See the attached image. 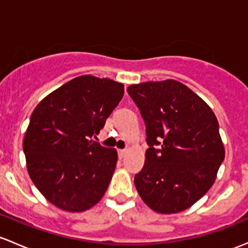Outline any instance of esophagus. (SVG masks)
I'll return each mask as SVG.
<instances>
[{
    "instance_id": "esophagus-1",
    "label": "esophagus",
    "mask_w": 248,
    "mask_h": 248,
    "mask_svg": "<svg viewBox=\"0 0 248 248\" xmlns=\"http://www.w3.org/2000/svg\"><path fill=\"white\" fill-rule=\"evenodd\" d=\"M117 153H119V158L122 159L124 157V155H126L127 152H126V150H119V151H117Z\"/></svg>"
}]
</instances>
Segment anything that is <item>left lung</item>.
Returning <instances> with one entry per match:
<instances>
[{
  "instance_id": "1",
  "label": "left lung",
  "mask_w": 248,
  "mask_h": 248,
  "mask_svg": "<svg viewBox=\"0 0 248 248\" xmlns=\"http://www.w3.org/2000/svg\"><path fill=\"white\" fill-rule=\"evenodd\" d=\"M127 91L145 121L148 145L135 187L155 213L183 212L207 194L225 159L217 119L178 80L132 84Z\"/></svg>"
}]
</instances>
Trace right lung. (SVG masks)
I'll return each instance as SVG.
<instances>
[{
  "label": "right lung",
  "instance_id": "right-lung-1",
  "mask_svg": "<svg viewBox=\"0 0 248 248\" xmlns=\"http://www.w3.org/2000/svg\"><path fill=\"white\" fill-rule=\"evenodd\" d=\"M122 83L84 75L52 91L31 115L23 152L31 179L59 209L80 213L100 202L116 168L115 148L93 141L121 101Z\"/></svg>",
  "mask_w": 248,
  "mask_h": 248
}]
</instances>
